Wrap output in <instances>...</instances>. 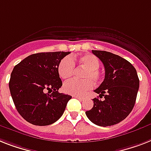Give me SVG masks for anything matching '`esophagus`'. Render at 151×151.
<instances>
[{"label":"esophagus","mask_w":151,"mask_h":151,"mask_svg":"<svg viewBox=\"0 0 151 151\" xmlns=\"http://www.w3.org/2000/svg\"><path fill=\"white\" fill-rule=\"evenodd\" d=\"M73 97H74V98H77V99H80V100H81V101H83V100H84V97H81V96H78V95H73Z\"/></svg>","instance_id":"34e87169"}]
</instances>
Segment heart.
I'll use <instances>...</instances> for the list:
<instances>
[{
	"instance_id": "b5f03b06",
	"label": "heart",
	"mask_w": 151,
	"mask_h": 151,
	"mask_svg": "<svg viewBox=\"0 0 151 151\" xmlns=\"http://www.w3.org/2000/svg\"><path fill=\"white\" fill-rule=\"evenodd\" d=\"M84 67L81 78L83 80H72L63 84V89L67 94L72 95H83L91 89L93 81L99 83L102 80V73L99 69L100 60L93 54H84L80 56L66 57L61 60L58 65L59 75L63 79H68L73 75L74 65Z\"/></svg>"
}]
</instances>
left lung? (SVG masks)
Listing matches in <instances>:
<instances>
[{
    "label": "left lung",
    "instance_id": "obj_1",
    "mask_svg": "<svg viewBox=\"0 0 151 151\" xmlns=\"http://www.w3.org/2000/svg\"><path fill=\"white\" fill-rule=\"evenodd\" d=\"M102 62L105 75L95 92L94 105L86 116L100 127H110L124 120L133 110L137 99L139 81L136 69L129 61L118 55L101 50H92Z\"/></svg>",
    "mask_w": 151,
    "mask_h": 151
}]
</instances>
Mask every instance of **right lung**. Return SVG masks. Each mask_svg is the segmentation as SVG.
I'll list each match as a JSON object with an SVG mask.
<instances>
[{"mask_svg": "<svg viewBox=\"0 0 151 151\" xmlns=\"http://www.w3.org/2000/svg\"><path fill=\"white\" fill-rule=\"evenodd\" d=\"M69 53L61 51L35 53L14 67L9 81L10 92L16 109L27 122L48 126L62 116L72 97L59 93L62 81L58 65Z\"/></svg>", "mask_w": 151, "mask_h": 151, "instance_id": "1", "label": "right lung"}]
</instances>
